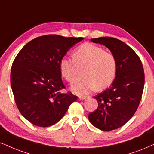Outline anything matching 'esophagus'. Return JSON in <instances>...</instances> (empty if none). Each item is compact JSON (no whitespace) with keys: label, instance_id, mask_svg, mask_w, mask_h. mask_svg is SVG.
<instances>
[{"label":"esophagus","instance_id":"obj_1","mask_svg":"<svg viewBox=\"0 0 154 154\" xmlns=\"http://www.w3.org/2000/svg\"><path fill=\"white\" fill-rule=\"evenodd\" d=\"M78 98H79V100H86V99L87 98V97H85V96H79L78 97Z\"/></svg>","mask_w":154,"mask_h":154}]
</instances>
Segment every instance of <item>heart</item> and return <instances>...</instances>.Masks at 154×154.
<instances>
[{
    "instance_id": "obj_1",
    "label": "heart",
    "mask_w": 154,
    "mask_h": 154,
    "mask_svg": "<svg viewBox=\"0 0 154 154\" xmlns=\"http://www.w3.org/2000/svg\"><path fill=\"white\" fill-rule=\"evenodd\" d=\"M77 65L86 66L85 78L75 82L72 89L79 94H86L94 90H103L109 87L116 77L117 63L114 54L91 43H84L75 50L73 59L64 57L60 62L61 75L72 83L77 75Z\"/></svg>"
}]
</instances>
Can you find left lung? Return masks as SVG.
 Here are the masks:
<instances>
[{
    "label": "left lung",
    "instance_id": "left-lung-1",
    "mask_svg": "<svg viewBox=\"0 0 154 154\" xmlns=\"http://www.w3.org/2000/svg\"><path fill=\"white\" fill-rule=\"evenodd\" d=\"M91 40L107 47L117 63L112 86L94 97L98 107L88 116L89 122L97 129L112 131L124 125L138 109L144 86L143 65L137 54L118 39L103 37Z\"/></svg>",
    "mask_w": 154,
    "mask_h": 154
}]
</instances>
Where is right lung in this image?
Returning a JSON list of instances; mask_svg holds the SVG:
<instances>
[{
    "mask_svg": "<svg viewBox=\"0 0 154 154\" xmlns=\"http://www.w3.org/2000/svg\"><path fill=\"white\" fill-rule=\"evenodd\" d=\"M83 38L58 35L40 36L18 52L11 72L15 102L21 114L30 123L48 127L57 123L69 105L77 100L62 80L60 62L68 50Z\"/></svg>",
    "mask_w": 154,
    "mask_h": 154,
    "instance_id": "add662e5",
    "label": "right lung"
}]
</instances>
